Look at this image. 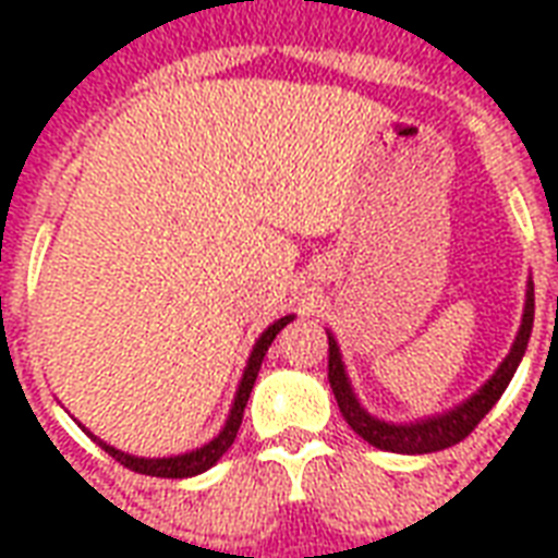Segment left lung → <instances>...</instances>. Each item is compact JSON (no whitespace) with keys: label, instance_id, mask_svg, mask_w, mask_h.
Returning a JSON list of instances; mask_svg holds the SVG:
<instances>
[{"label":"left lung","instance_id":"left-lung-1","mask_svg":"<svg viewBox=\"0 0 558 558\" xmlns=\"http://www.w3.org/2000/svg\"><path fill=\"white\" fill-rule=\"evenodd\" d=\"M533 313H536V298H533V280H527V298H524V315H521V327L515 332V341H512L510 353L504 359L498 371L489 376V379L481 385V388L472 393L469 399H463L460 405L442 411V414L423 416V420H414V423H388V420H379L373 416L362 402H359L356 390L350 385L348 367L341 362L339 341L332 332H327V341H330V365H327V379H330V388L336 393V402H339L341 416L348 420V425L353 432L367 440L371 446L381 451H397V454H428V451L449 449L454 442H460L463 437L475 432V425L484 420L493 405L501 399V393L507 390L510 379L519 371L521 359H524V350H527L530 332H533Z\"/></svg>","mask_w":558,"mask_h":558}]
</instances>
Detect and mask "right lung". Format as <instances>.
<instances>
[{"label":"right lung","mask_w":558,"mask_h":558,"mask_svg":"<svg viewBox=\"0 0 558 558\" xmlns=\"http://www.w3.org/2000/svg\"><path fill=\"white\" fill-rule=\"evenodd\" d=\"M292 318H295V315H283V318H278L275 324H269V327L260 332V339L254 341L252 353H248V362H245L243 379H240V385H236L234 402H231L226 425L219 428V434L214 437V440H208L205 446H199V449L185 451V454H170V458H138V454H126V451L109 446V442H104L100 437L86 432V428H83V432L89 434L92 440L98 442L100 449L107 451V454H112L121 466L133 469V472H138V475L193 477V475H202V472H208V469L214 466V463H217L228 449H231V442H234L236 432H240V423H243V411H245V402H248V393H252L254 388V379H257V373H260L263 356H266V350L271 348L275 336H278V332L292 322Z\"/></svg>","instance_id":"1"}]
</instances>
